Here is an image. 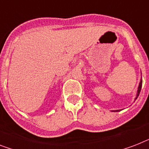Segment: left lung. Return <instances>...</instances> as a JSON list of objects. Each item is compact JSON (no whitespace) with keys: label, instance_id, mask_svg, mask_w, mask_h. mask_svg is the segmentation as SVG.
Here are the masks:
<instances>
[{"label":"left lung","instance_id":"1","mask_svg":"<svg viewBox=\"0 0 149 149\" xmlns=\"http://www.w3.org/2000/svg\"><path fill=\"white\" fill-rule=\"evenodd\" d=\"M141 86H142V80H141V81H140L139 85V87H138L137 95H136V97H135V100H137V98L139 97V95L140 91H141ZM118 111H120V110H115V111H113V112H118Z\"/></svg>","mask_w":149,"mask_h":149}]
</instances>
